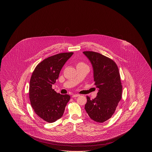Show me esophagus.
I'll list each match as a JSON object with an SVG mask.
<instances>
[{
    "label": "esophagus",
    "mask_w": 152,
    "mask_h": 152,
    "mask_svg": "<svg viewBox=\"0 0 152 152\" xmlns=\"http://www.w3.org/2000/svg\"><path fill=\"white\" fill-rule=\"evenodd\" d=\"M79 96H80V95L78 94H73L72 95L73 98H74V97H79Z\"/></svg>",
    "instance_id": "1"
}]
</instances>
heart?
Instances as JSON below:
<instances>
[{
    "instance_id": "obj_1",
    "label": "heart",
    "mask_w": 152,
    "mask_h": 152,
    "mask_svg": "<svg viewBox=\"0 0 152 152\" xmlns=\"http://www.w3.org/2000/svg\"><path fill=\"white\" fill-rule=\"evenodd\" d=\"M81 64H85L84 63H82V62H80L78 63V64L77 65H81Z\"/></svg>"
}]
</instances>
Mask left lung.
<instances>
[{"label":"left lung","instance_id":"1","mask_svg":"<svg viewBox=\"0 0 152 152\" xmlns=\"http://www.w3.org/2000/svg\"><path fill=\"white\" fill-rule=\"evenodd\" d=\"M94 68V85L98 88L94 99L87 96L85 109L91 119L104 123L114 114L122 97L123 86L116 63L111 58L93 51H84Z\"/></svg>","mask_w":152,"mask_h":152}]
</instances>
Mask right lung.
<instances>
[{"label":"right lung","instance_id":"right-lung-1","mask_svg":"<svg viewBox=\"0 0 152 152\" xmlns=\"http://www.w3.org/2000/svg\"><path fill=\"white\" fill-rule=\"evenodd\" d=\"M73 53H60L45 58L37 65L31 77L29 97L31 107L36 115L46 122L53 123L60 118L70 100L69 95L58 94L52 86Z\"/></svg>","mask_w":152,"mask_h":152}]
</instances>
